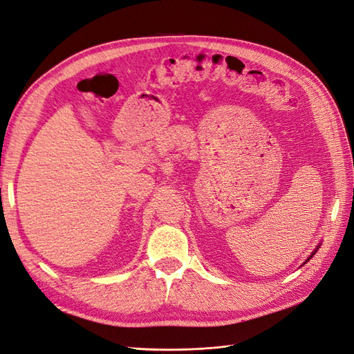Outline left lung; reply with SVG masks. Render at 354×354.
<instances>
[{"label":"left lung","instance_id":"obj_1","mask_svg":"<svg viewBox=\"0 0 354 354\" xmlns=\"http://www.w3.org/2000/svg\"><path fill=\"white\" fill-rule=\"evenodd\" d=\"M320 245H322V243H319V245H317V246H316V248H315V250H313V252H312V254H310V255H308V259H307V260H306V261H304V263H303V264H306V263H307V261H308V260H310V259H313V255H315V254H316V252H317V250H319V248H320Z\"/></svg>","mask_w":354,"mask_h":354}]
</instances>
